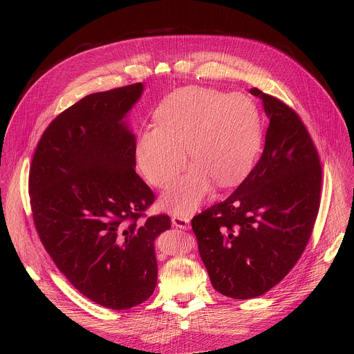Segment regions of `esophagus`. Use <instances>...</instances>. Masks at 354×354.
Listing matches in <instances>:
<instances>
[{"label": "esophagus", "instance_id": "obj_1", "mask_svg": "<svg viewBox=\"0 0 354 354\" xmlns=\"http://www.w3.org/2000/svg\"><path fill=\"white\" fill-rule=\"evenodd\" d=\"M172 224L176 228H182V230H189L190 227V218L187 216H174L172 217Z\"/></svg>", "mask_w": 354, "mask_h": 354}]
</instances>
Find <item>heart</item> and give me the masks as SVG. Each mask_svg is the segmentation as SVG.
Listing matches in <instances>:
<instances>
[{
    "instance_id": "1",
    "label": "heart",
    "mask_w": 354,
    "mask_h": 354,
    "mask_svg": "<svg viewBox=\"0 0 354 354\" xmlns=\"http://www.w3.org/2000/svg\"><path fill=\"white\" fill-rule=\"evenodd\" d=\"M262 144L257 105L242 93L190 86L175 91L158 106L156 127L136 144L144 178L168 187L185 169L186 151L194 167L174 185L161 205L175 214L193 213L213 187L238 183L254 167Z\"/></svg>"
}]
</instances>
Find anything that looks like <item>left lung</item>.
<instances>
[{
	"instance_id": "8db88e82",
	"label": "left lung",
	"mask_w": 354,
	"mask_h": 354,
	"mask_svg": "<svg viewBox=\"0 0 354 354\" xmlns=\"http://www.w3.org/2000/svg\"><path fill=\"white\" fill-rule=\"evenodd\" d=\"M269 118L263 154L236 190L192 220L213 287L231 298L265 294L304 252L321 200L322 168L299 116L258 88Z\"/></svg>"
}]
</instances>
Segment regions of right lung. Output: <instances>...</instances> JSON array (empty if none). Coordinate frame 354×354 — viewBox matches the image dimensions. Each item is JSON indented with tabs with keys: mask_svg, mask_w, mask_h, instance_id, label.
Masks as SVG:
<instances>
[{
	"mask_svg": "<svg viewBox=\"0 0 354 354\" xmlns=\"http://www.w3.org/2000/svg\"><path fill=\"white\" fill-rule=\"evenodd\" d=\"M141 82L86 95L44 130L32 160L29 194L40 241L67 280L111 310L154 292V241L165 214L138 221L154 193L136 174V136L126 116Z\"/></svg>",
	"mask_w": 354,
	"mask_h": 354,
	"instance_id": "right-lung-1",
	"label": "right lung"
}]
</instances>
